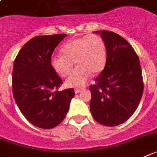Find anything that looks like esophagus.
Returning a JSON list of instances; mask_svg holds the SVG:
<instances>
[{
  "instance_id": "esophagus-1",
  "label": "esophagus",
  "mask_w": 157,
  "mask_h": 157,
  "mask_svg": "<svg viewBox=\"0 0 157 157\" xmlns=\"http://www.w3.org/2000/svg\"><path fill=\"white\" fill-rule=\"evenodd\" d=\"M81 91H82V89H75V92L76 94L81 92Z\"/></svg>"
}]
</instances>
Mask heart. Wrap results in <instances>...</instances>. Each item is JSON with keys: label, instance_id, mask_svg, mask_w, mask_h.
Listing matches in <instances>:
<instances>
[{"label": "heart", "instance_id": "heart-1", "mask_svg": "<svg viewBox=\"0 0 157 157\" xmlns=\"http://www.w3.org/2000/svg\"><path fill=\"white\" fill-rule=\"evenodd\" d=\"M62 54L50 58L54 71L62 77L68 75L75 66L78 67L66 80L69 87H82L92 75L103 71L107 61V48L103 39L97 34L86 35L70 40L61 48Z\"/></svg>", "mask_w": 157, "mask_h": 157}]
</instances>
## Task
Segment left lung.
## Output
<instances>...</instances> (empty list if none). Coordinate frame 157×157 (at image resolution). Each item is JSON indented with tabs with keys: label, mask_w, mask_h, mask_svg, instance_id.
Returning <instances> with one entry per match:
<instances>
[{
	"label": "left lung",
	"mask_w": 157,
	"mask_h": 157,
	"mask_svg": "<svg viewBox=\"0 0 157 157\" xmlns=\"http://www.w3.org/2000/svg\"><path fill=\"white\" fill-rule=\"evenodd\" d=\"M100 33L107 48L104 69L90 85V109L93 118L108 127L120 125L132 116L144 91L140 63L124 37L111 31Z\"/></svg>",
	"instance_id": "obj_1"
}]
</instances>
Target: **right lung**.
Here are the masks:
<instances>
[{
    "instance_id": "right-lung-1",
    "label": "right lung",
    "mask_w": 157,
    "mask_h": 157,
    "mask_svg": "<svg viewBox=\"0 0 157 157\" xmlns=\"http://www.w3.org/2000/svg\"><path fill=\"white\" fill-rule=\"evenodd\" d=\"M66 36L59 33L34 37L25 44L14 60V99L25 119L37 128L58 126L75 96L73 88L58 90L63 80L50 64L54 49Z\"/></svg>"
}]
</instances>
